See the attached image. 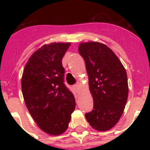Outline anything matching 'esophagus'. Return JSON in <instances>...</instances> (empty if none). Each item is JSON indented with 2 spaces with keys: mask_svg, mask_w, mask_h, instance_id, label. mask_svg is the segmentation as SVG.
Returning <instances> with one entry per match:
<instances>
[{
  "mask_svg": "<svg viewBox=\"0 0 150 150\" xmlns=\"http://www.w3.org/2000/svg\"><path fill=\"white\" fill-rule=\"evenodd\" d=\"M74 88H75V89L77 91V92L79 93V84H76L74 85Z\"/></svg>",
  "mask_w": 150,
  "mask_h": 150,
  "instance_id": "1",
  "label": "esophagus"
}]
</instances>
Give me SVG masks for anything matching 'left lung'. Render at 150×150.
<instances>
[{
  "label": "left lung",
  "mask_w": 150,
  "mask_h": 150,
  "mask_svg": "<svg viewBox=\"0 0 150 150\" xmlns=\"http://www.w3.org/2000/svg\"><path fill=\"white\" fill-rule=\"evenodd\" d=\"M79 52L86 63L94 107L86 118L97 131L105 132L118 122L128 95L127 74L116 54L98 42L79 45Z\"/></svg>",
  "instance_id": "1"
}]
</instances>
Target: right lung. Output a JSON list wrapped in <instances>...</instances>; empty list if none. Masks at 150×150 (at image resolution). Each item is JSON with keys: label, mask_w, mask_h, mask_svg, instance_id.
Returning <instances> with one entry per match:
<instances>
[{"label": "right lung", "mask_w": 150, "mask_h": 150, "mask_svg": "<svg viewBox=\"0 0 150 150\" xmlns=\"http://www.w3.org/2000/svg\"><path fill=\"white\" fill-rule=\"evenodd\" d=\"M71 43H52L35 51L24 68L22 91L30 114L40 128L51 135L65 132L76 107L64 83L62 58Z\"/></svg>", "instance_id": "1"}]
</instances>
